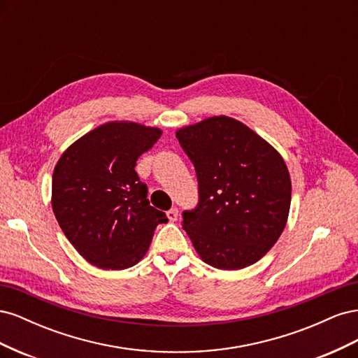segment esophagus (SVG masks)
Masks as SVG:
<instances>
[{"mask_svg": "<svg viewBox=\"0 0 358 358\" xmlns=\"http://www.w3.org/2000/svg\"><path fill=\"white\" fill-rule=\"evenodd\" d=\"M167 218H169L171 222L178 221V218H179V210H178V208H171V209L167 212Z\"/></svg>", "mask_w": 358, "mask_h": 358, "instance_id": "1", "label": "esophagus"}]
</instances>
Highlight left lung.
Instances as JSON below:
<instances>
[{
  "label": "left lung",
  "instance_id": "left-lung-1",
  "mask_svg": "<svg viewBox=\"0 0 358 358\" xmlns=\"http://www.w3.org/2000/svg\"><path fill=\"white\" fill-rule=\"evenodd\" d=\"M176 137L199 180L197 208L182 213L197 254L222 270L257 263L288 220L291 179L284 158L251 128L222 115L179 128Z\"/></svg>",
  "mask_w": 358,
  "mask_h": 358
}]
</instances>
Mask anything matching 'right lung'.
I'll return each mask as SVG.
<instances>
[{"label": "right lung", "mask_w": 358, "mask_h": 358, "mask_svg": "<svg viewBox=\"0 0 358 358\" xmlns=\"http://www.w3.org/2000/svg\"><path fill=\"white\" fill-rule=\"evenodd\" d=\"M155 127L115 121L69 146L52 176V209L70 243L86 262L122 270L142 259L164 212L149 204L136 161L155 145Z\"/></svg>", "instance_id": "1"}]
</instances>
